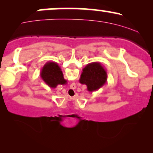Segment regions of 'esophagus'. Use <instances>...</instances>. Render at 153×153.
I'll return each mask as SVG.
<instances>
[{
    "label": "esophagus",
    "mask_w": 153,
    "mask_h": 153,
    "mask_svg": "<svg viewBox=\"0 0 153 153\" xmlns=\"http://www.w3.org/2000/svg\"><path fill=\"white\" fill-rule=\"evenodd\" d=\"M74 86H75V85H74Z\"/></svg>",
    "instance_id": "34e87169"
}]
</instances>
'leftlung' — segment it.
<instances>
[{
    "mask_svg": "<svg viewBox=\"0 0 153 153\" xmlns=\"http://www.w3.org/2000/svg\"><path fill=\"white\" fill-rule=\"evenodd\" d=\"M107 80L106 69L100 62H94L88 64L82 69L79 79L81 84L86 85L88 91L90 92L98 91L104 85Z\"/></svg>",
    "mask_w": 153,
    "mask_h": 153,
    "instance_id": "obj_1",
    "label": "left lung"
}]
</instances>
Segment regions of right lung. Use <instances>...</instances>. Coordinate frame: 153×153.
<instances>
[{
    "instance_id": "1",
    "label": "right lung",
    "mask_w": 153,
    "mask_h": 153,
    "mask_svg": "<svg viewBox=\"0 0 153 153\" xmlns=\"http://www.w3.org/2000/svg\"><path fill=\"white\" fill-rule=\"evenodd\" d=\"M43 81L50 88H56L58 85H65L67 80L63 77L60 67L54 62H47L42 68L40 73Z\"/></svg>"
}]
</instances>
